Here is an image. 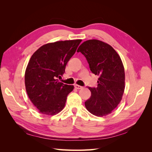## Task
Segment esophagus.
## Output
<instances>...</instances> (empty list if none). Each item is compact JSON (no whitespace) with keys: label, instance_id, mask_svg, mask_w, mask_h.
Segmentation results:
<instances>
[{"label":"esophagus","instance_id":"esophagus-1","mask_svg":"<svg viewBox=\"0 0 152 152\" xmlns=\"http://www.w3.org/2000/svg\"><path fill=\"white\" fill-rule=\"evenodd\" d=\"M75 87L77 89H82V87L80 86H79V85H75Z\"/></svg>","mask_w":152,"mask_h":152}]
</instances>
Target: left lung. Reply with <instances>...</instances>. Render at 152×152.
<instances>
[{
  "instance_id": "left-lung-1",
  "label": "left lung",
  "mask_w": 152,
  "mask_h": 152,
  "mask_svg": "<svg viewBox=\"0 0 152 152\" xmlns=\"http://www.w3.org/2000/svg\"><path fill=\"white\" fill-rule=\"evenodd\" d=\"M86 58L91 71L99 78L97 87H89L91 96L85 102L88 111L97 117L111 113L122 100L125 89V72L120 56L111 45L91 39L78 49Z\"/></svg>"
}]
</instances>
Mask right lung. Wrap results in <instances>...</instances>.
Masks as SVG:
<instances>
[{
	"mask_svg": "<svg viewBox=\"0 0 152 152\" xmlns=\"http://www.w3.org/2000/svg\"><path fill=\"white\" fill-rule=\"evenodd\" d=\"M81 41L48 43L31 56L25 70V88L31 103L40 113L54 115L65 107L67 96L74 86L64 84L57 78L65 73L66 64Z\"/></svg>",
	"mask_w": 152,
	"mask_h": 152,
	"instance_id": "add662e5",
	"label": "right lung"
}]
</instances>
